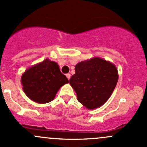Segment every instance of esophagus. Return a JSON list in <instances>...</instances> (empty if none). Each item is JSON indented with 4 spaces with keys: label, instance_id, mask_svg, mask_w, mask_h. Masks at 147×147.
I'll return each instance as SVG.
<instances>
[{
    "label": "esophagus",
    "instance_id": "obj_1",
    "mask_svg": "<svg viewBox=\"0 0 147 147\" xmlns=\"http://www.w3.org/2000/svg\"><path fill=\"white\" fill-rule=\"evenodd\" d=\"M66 77H67V78L68 79V80H69V79H70V77H71V75H69V74H66Z\"/></svg>",
    "mask_w": 147,
    "mask_h": 147
}]
</instances>
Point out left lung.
<instances>
[{
    "label": "left lung",
    "mask_w": 147,
    "mask_h": 147,
    "mask_svg": "<svg viewBox=\"0 0 147 147\" xmlns=\"http://www.w3.org/2000/svg\"><path fill=\"white\" fill-rule=\"evenodd\" d=\"M75 69V74L71 77L69 84L76 92L78 101L89 110L104 104L118 82L116 66L95 57L78 63Z\"/></svg>",
    "instance_id": "8db88e82"
}]
</instances>
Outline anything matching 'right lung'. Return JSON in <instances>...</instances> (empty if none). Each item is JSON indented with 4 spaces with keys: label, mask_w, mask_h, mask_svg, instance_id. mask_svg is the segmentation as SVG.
Instances as JSON below:
<instances>
[{
    "label": "right lung",
    "mask_w": 147,
    "mask_h": 147,
    "mask_svg": "<svg viewBox=\"0 0 147 147\" xmlns=\"http://www.w3.org/2000/svg\"><path fill=\"white\" fill-rule=\"evenodd\" d=\"M68 83L58 63L49 59L34 65L22 74L21 84L28 98L38 103L53 101L60 88Z\"/></svg>",
    "instance_id": "right-lung-1"
}]
</instances>
